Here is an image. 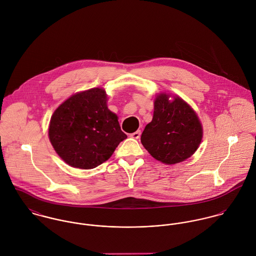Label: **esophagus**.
I'll use <instances>...</instances> for the list:
<instances>
[{
	"mask_svg": "<svg viewBox=\"0 0 256 256\" xmlns=\"http://www.w3.org/2000/svg\"><path fill=\"white\" fill-rule=\"evenodd\" d=\"M140 136H141V130H138V131L130 134V137L133 138V139H139Z\"/></svg>",
	"mask_w": 256,
	"mask_h": 256,
	"instance_id": "34e87169",
	"label": "esophagus"
}]
</instances>
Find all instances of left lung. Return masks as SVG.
Returning a JSON list of instances; mask_svg holds the SVG:
<instances>
[{
  "instance_id": "8db88e82",
  "label": "left lung",
  "mask_w": 256,
  "mask_h": 256,
  "mask_svg": "<svg viewBox=\"0 0 256 256\" xmlns=\"http://www.w3.org/2000/svg\"><path fill=\"white\" fill-rule=\"evenodd\" d=\"M203 129L196 112L180 96L160 94L154 100L152 120L141 142L156 160L174 164L190 158L202 141Z\"/></svg>"
}]
</instances>
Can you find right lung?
Segmentation results:
<instances>
[{"label":"right lung","instance_id":"add662e5","mask_svg":"<svg viewBox=\"0 0 256 256\" xmlns=\"http://www.w3.org/2000/svg\"><path fill=\"white\" fill-rule=\"evenodd\" d=\"M108 94L94 88L74 94L54 111L49 140L69 166L90 170L108 160L127 138L118 117L108 108Z\"/></svg>","mask_w":256,"mask_h":256}]
</instances>
